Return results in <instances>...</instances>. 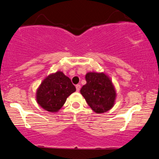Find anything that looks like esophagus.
<instances>
[{
  "label": "esophagus",
  "instance_id": "esophagus-1",
  "mask_svg": "<svg viewBox=\"0 0 159 159\" xmlns=\"http://www.w3.org/2000/svg\"><path fill=\"white\" fill-rule=\"evenodd\" d=\"M80 88H81V86H80V84H77V85H76V89H77V92H79V91H80Z\"/></svg>",
  "mask_w": 159,
  "mask_h": 159
}]
</instances>
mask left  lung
<instances>
[{
	"label": "left lung",
	"instance_id": "8db88e82",
	"mask_svg": "<svg viewBox=\"0 0 159 159\" xmlns=\"http://www.w3.org/2000/svg\"><path fill=\"white\" fill-rule=\"evenodd\" d=\"M85 80L80 93L89 106L97 114L110 110L114 104L116 91L109 78L103 73L89 72Z\"/></svg>",
	"mask_w": 159,
	"mask_h": 159
}]
</instances>
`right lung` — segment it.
Returning a JSON list of instances; mask_svg holds the SVG:
<instances>
[{"mask_svg":"<svg viewBox=\"0 0 159 159\" xmlns=\"http://www.w3.org/2000/svg\"><path fill=\"white\" fill-rule=\"evenodd\" d=\"M75 91L71 80L61 71H57L47 77L41 83L37 91V101L45 110L56 112Z\"/></svg>","mask_w":159,"mask_h":159,"instance_id":"add662e5","label":"right lung"}]
</instances>
